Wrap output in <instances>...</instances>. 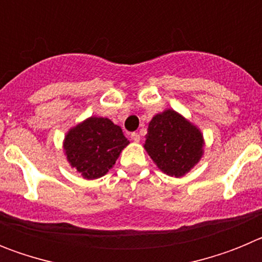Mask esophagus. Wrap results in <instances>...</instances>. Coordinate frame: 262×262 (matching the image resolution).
I'll return each instance as SVG.
<instances>
[{
	"label": "esophagus",
	"mask_w": 262,
	"mask_h": 262,
	"mask_svg": "<svg viewBox=\"0 0 262 262\" xmlns=\"http://www.w3.org/2000/svg\"><path fill=\"white\" fill-rule=\"evenodd\" d=\"M131 139H133L134 142H139L140 140V135L138 133H133L131 134Z\"/></svg>",
	"instance_id": "34e87169"
}]
</instances>
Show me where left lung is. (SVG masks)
<instances>
[{
    "label": "left lung",
    "instance_id": "8db88e82",
    "mask_svg": "<svg viewBox=\"0 0 262 262\" xmlns=\"http://www.w3.org/2000/svg\"><path fill=\"white\" fill-rule=\"evenodd\" d=\"M203 139L200 129L174 110L152 118L144 148L164 173L181 177L200 161Z\"/></svg>",
    "mask_w": 262,
    "mask_h": 262
}]
</instances>
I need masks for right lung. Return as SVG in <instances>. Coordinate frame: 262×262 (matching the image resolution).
Segmentation results:
<instances>
[{
	"mask_svg": "<svg viewBox=\"0 0 262 262\" xmlns=\"http://www.w3.org/2000/svg\"><path fill=\"white\" fill-rule=\"evenodd\" d=\"M128 140L107 118L92 117L67 134L64 149L69 164L88 180L105 176Z\"/></svg>",
	"mask_w": 262,
	"mask_h": 262,
	"instance_id": "add662e5",
	"label": "right lung"
}]
</instances>
